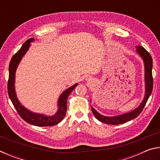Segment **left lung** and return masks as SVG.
Listing matches in <instances>:
<instances>
[{
	"label": "left lung",
	"mask_w": 160,
	"mask_h": 160,
	"mask_svg": "<svg viewBox=\"0 0 160 160\" xmlns=\"http://www.w3.org/2000/svg\"><path fill=\"white\" fill-rule=\"evenodd\" d=\"M137 52L140 54L143 59L145 64V97L143 99L142 102H141L138 107L135 110L130 112L128 113H123V114L116 116H104L101 115L97 111L92 108L94 116H95L97 119H98L99 121L102 123H105L107 124H111V125H118V124H122L124 123L128 122V121L132 120V119L135 118L139 116L140 113L142 112L143 108L145 106L146 103L150 97V94L152 92L153 88V78H152V58L150 54L148 52V51L141 47L137 46Z\"/></svg>",
	"instance_id": "left-lung-1"
}]
</instances>
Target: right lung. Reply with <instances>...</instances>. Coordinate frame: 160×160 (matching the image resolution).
<instances>
[{
	"instance_id": "right-lung-1",
	"label": "right lung",
	"mask_w": 160,
	"mask_h": 160,
	"mask_svg": "<svg viewBox=\"0 0 160 160\" xmlns=\"http://www.w3.org/2000/svg\"><path fill=\"white\" fill-rule=\"evenodd\" d=\"M34 39V38H31V39L27 40L23 45L22 46L20 49L15 55H13L11 58L9 65V78L8 82V92L10 99L11 100L15 109L17 110L18 114L27 123L37 126H52L60 123L66 116L68 97L70 95V94L72 92V91L76 88L78 84H75V85L70 87L61 94L58 101V112L53 116H47L44 114L32 112L28 109H27L25 107H23L20 104V102L18 101L17 98V96H16L15 90V71L22 58L23 57V56L28 51L29 47H30V42H33Z\"/></svg>"
}]
</instances>
